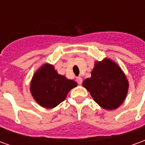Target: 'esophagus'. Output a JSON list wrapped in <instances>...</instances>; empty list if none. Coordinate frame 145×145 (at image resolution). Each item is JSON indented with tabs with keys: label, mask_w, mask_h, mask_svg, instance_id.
<instances>
[{
	"label": "esophagus",
	"mask_w": 145,
	"mask_h": 145,
	"mask_svg": "<svg viewBox=\"0 0 145 145\" xmlns=\"http://www.w3.org/2000/svg\"><path fill=\"white\" fill-rule=\"evenodd\" d=\"M76 80H77V82L78 83L79 85H81V84H82V78H81V77H78Z\"/></svg>",
	"instance_id": "1"
}]
</instances>
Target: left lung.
<instances>
[{
  "label": "left lung",
  "instance_id": "obj_1",
  "mask_svg": "<svg viewBox=\"0 0 145 145\" xmlns=\"http://www.w3.org/2000/svg\"><path fill=\"white\" fill-rule=\"evenodd\" d=\"M91 74V78L85 79L82 85L95 102L108 110L118 108L126 99L129 87L121 68L106 58L95 62Z\"/></svg>",
  "mask_w": 145,
  "mask_h": 145
}]
</instances>
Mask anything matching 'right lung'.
Masks as SVG:
<instances>
[{
    "label": "right lung",
    "mask_w": 145,
    "mask_h": 145,
    "mask_svg": "<svg viewBox=\"0 0 145 145\" xmlns=\"http://www.w3.org/2000/svg\"><path fill=\"white\" fill-rule=\"evenodd\" d=\"M77 85L74 81L59 74L53 65L46 63L33 75L30 91L37 103L51 109L62 103Z\"/></svg>",
    "instance_id": "1"
}]
</instances>
